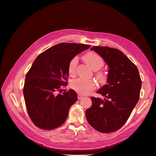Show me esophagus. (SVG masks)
<instances>
[{
  "mask_svg": "<svg viewBox=\"0 0 156 156\" xmlns=\"http://www.w3.org/2000/svg\"><path fill=\"white\" fill-rule=\"evenodd\" d=\"M83 96L82 95H81V94H79L78 95V99H82V98H83Z\"/></svg>",
  "mask_w": 156,
  "mask_h": 156,
  "instance_id": "34e87169",
  "label": "esophagus"
}]
</instances>
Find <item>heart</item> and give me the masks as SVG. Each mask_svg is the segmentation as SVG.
Returning a JSON list of instances; mask_svg holds the SVG:
<instances>
[{"instance_id":"b5f03b06","label":"heart","mask_w":156,"mask_h":156,"mask_svg":"<svg viewBox=\"0 0 156 156\" xmlns=\"http://www.w3.org/2000/svg\"><path fill=\"white\" fill-rule=\"evenodd\" d=\"M83 60L94 70H98L100 69L104 65L103 59L98 54L90 52L87 53L83 57ZM78 60L77 57H74L72 58L68 65V73L71 76L75 74L76 68ZM98 78L101 82L105 81V76L102 73H99L97 74ZM70 86L72 88L77 91L80 94L85 95L88 94L90 91L94 90L96 87V83L91 80H84L78 78L72 81L70 83Z\"/></svg>"}]
</instances>
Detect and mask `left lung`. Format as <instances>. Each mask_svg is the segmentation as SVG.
I'll list each match as a JSON object with an SVG mask.
<instances>
[{
    "instance_id": "obj_1",
    "label": "left lung",
    "mask_w": 156,
    "mask_h": 156,
    "mask_svg": "<svg viewBox=\"0 0 156 156\" xmlns=\"http://www.w3.org/2000/svg\"><path fill=\"white\" fill-rule=\"evenodd\" d=\"M94 51L109 67L107 84L97 91L105 98H91L92 105L86 111L90 125L103 133L121 128L139 100L142 81L134 64L122 51L109 47L95 46Z\"/></svg>"
}]
</instances>
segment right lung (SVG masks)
<instances>
[{"label":"right lung","mask_w":156,"mask_h":156,"mask_svg":"<svg viewBox=\"0 0 156 156\" xmlns=\"http://www.w3.org/2000/svg\"><path fill=\"white\" fill-rule=\"evenodd\" d=\"M90 45L61 43L43 51L35 58L27 73L23 95L27 113L37 127L56 129L65 122L70 107L78 100L76 91L70 89L56 94L61 86H66L70 60Z\"/></svg>","instance_id":"right-lung-1"}]
</instances>
